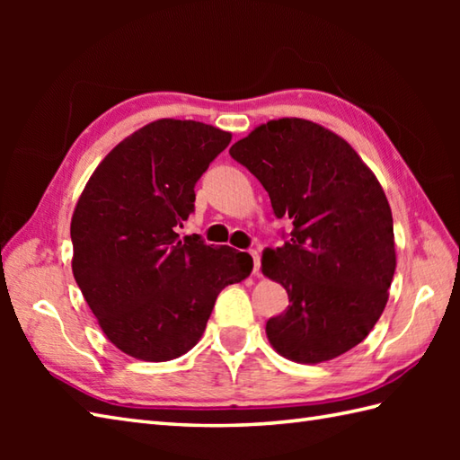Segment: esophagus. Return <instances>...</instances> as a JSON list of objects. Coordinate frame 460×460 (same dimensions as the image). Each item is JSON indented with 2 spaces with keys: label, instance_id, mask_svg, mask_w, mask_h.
<instances>
[{
  "label": "esophagus",
  "instance_id": "1",
  "mask_svg": "<svg viewBox=\"0 0 460 460\" xmlns=\"http://www.w3.org/2000/svg\"><path fill=\"white\" fill-rule=\"evenodd\" d=\"M249 255H251V259H252V272H259V267H261V255L257 251H249Z\"/></svg>",
  "mask_w": 460,
  "mask_h": 460
}]
</instances>
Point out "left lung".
Wrapping results in <instances>:
<instances>
[{"instance_id": "obj_1", "label": "left lung", "mask_w": 460, "mask_h": 460, "mask_svg": "<svg viewBox=\"0 0 460 460\" xmlns=\"http://www.w3.org/2000/svg\"><path fill=\"white\" fill-rule=\"evenodd\" d=\"M229 154L262 183L277 219L292 225L285 245L262 252V272L290 302L269 318V341L300 364L341 356L376 326L394 280L384 190L346 140L310 120H270Z\"/></svg>"}]
</instances>
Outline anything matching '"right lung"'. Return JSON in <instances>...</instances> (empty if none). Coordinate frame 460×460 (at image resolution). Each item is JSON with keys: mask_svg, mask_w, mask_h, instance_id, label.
Returning <instances> with one entry per match:
<instances>
[{"mask_svg": "<svg viewBox=\"0 0 460 460\" xmlns=\"http://www.w3.org/2000/svg\"><path fill=\"white\" fill-rule=\"evenodd\" d=\"M231 134L193 120H155L122 140L91 175L71 221L73 275L112 344L168 361L201 338L219 292L252 259L178 229L195 183Z\"/></svg>", "mask_w": 460, "mask_h": 460, "instance_id": "add662e5", "label": "right lung"}]
</instances>
